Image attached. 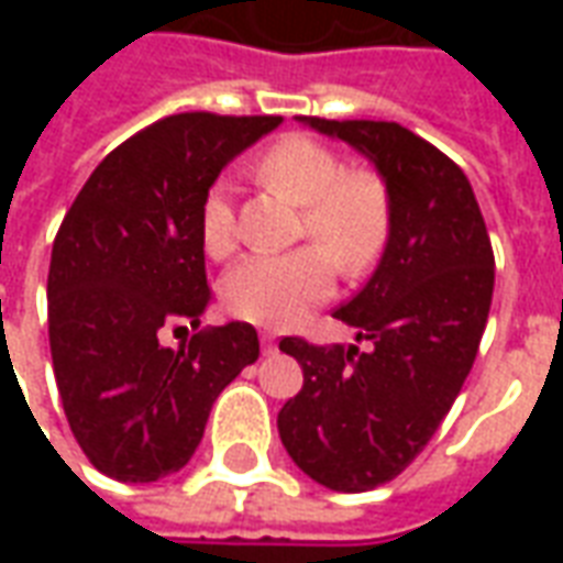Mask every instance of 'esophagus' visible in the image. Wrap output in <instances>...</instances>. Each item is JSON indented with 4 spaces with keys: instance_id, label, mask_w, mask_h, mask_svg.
<instances>
[{
    "instance_id": "34e87169",
    "label": "esophagus",
    "mask_w": 563,
    "mask_h": 563,
    "mask_svg": "<svg viewBox=\"0 0 563 563\" xmlns=\"http://www.w3.org/2000/svg\"><path fill=\"white\" fill-rule=\"evenodd\" d=\"M258 338H262V353L265 355H271L274 350H277V341H274V334H271V331H262Z\"/></svg>"
}]
</instances>
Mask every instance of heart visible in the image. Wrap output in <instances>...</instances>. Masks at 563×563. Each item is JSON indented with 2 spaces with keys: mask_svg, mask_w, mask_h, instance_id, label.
<instances>
[{
  "mask_svg": "<svg viewBox=\"0 0 563 563\" xmlns=\"http://www.w3.org/2000/svg\"><path fill=\"white\" fill-rule=\"evenodd\" d=\"M256 177L305 208V234L319 246L256 253L222 277V301L256 325H292L334 289V265L371 268L389 238V198L374 174L343 172L325 144L305 135L274 141L256 159ZM198 238L205 253L225 258L238 244L232 186L217 180L201 201Z\"/></svg>",
  "mask_w": 563,
  "mask_h": 563,
  "instance_id": "b5f03b06",
  "label": "heart"
}]
</instances>
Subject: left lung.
<instances>
[{
  "label": "left lung",
  "mask_w": 563,
  "mask_h": 563,
  "mask_svg": "<svg viewBox=\"0 0 563 563\" xmlns=\"http://www.w3.org/2000/svg\"><path fill=\"white\" fill-rule=\"evenodd\" d=\"M298 123L362 153L389 198L379 265L334 310L365 353L280 341L305 371L301 391L277 416L283 446L310 479L358 495L395 479L459 398L492 307L495 256L471 180L410 129L319 117Z\"/></svg>",
  "instance_id": "left-lung-1"
}]
</instances>
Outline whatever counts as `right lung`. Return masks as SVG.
Masks as SVG:
<instances>
[{"instance_id": "add662e5", "label": "right lung", "mask_w": 563, "mask_h": 563, "mask_svg": "<svg viewBox=\"0 0 563 563\" xmlns=\"http://www.w3.org/2000/svg\"><path fill=\"white\" fill-rule=\"evenodd\" d=\"M280 117L174 114L111 150L59 225L47 274L56 389L71 434L120 483L180 471L210 407L258 358L246 322L210 305L198 213L229 162ZM184 333L180 347L164 334Z\"/></svg>"}]
</instances>
